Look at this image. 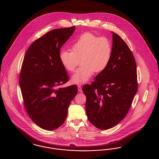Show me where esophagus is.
Here are the masks:
<instances>
[{
  "mask_svg": "<svg viewBox=\"0 0 159 159\" xmlns=\"http://www.w3.org/2000/svg\"><path fill=\"white\" fill-rule=\"evenodd\" d=\"M78 91L79 92H82V86L80 85H78Z\"/></svg>",
  "mask_w": 159,
  "mask_h": 159,
  "instance_id": "34e87169",
  "label": "esophagus"
}]
</instances>
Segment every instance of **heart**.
<instances>
[{
  "label": "heart",
  "instance_id": "obj_1",
  "mask_svg": "<svg viewBox=\"0 0 159 159\" xmlns=\"http://www.w3.org/2000/svg\"><path fill=\"white\" fill-rule=\"evenodd\" d=\"M71 51H61L59 58L61 65L67 71L73 72L80 59L82 66L72 76L71 82L82 84L88 82L94 72L106 69L112 57V45L106 37H99L86 32L81 34L71 46Z\"/></svg>",
  "mask_w": 159,
  "mask_h": 159
}]
</instances>
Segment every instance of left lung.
Wrapping results in <instances>:
<instances>
[{
	"label": "left lung",
	"mask_w": 159,
	"mask_h": 159,
	"mask_svg": "<svg viewBox=\"0 0 159 159\" xmlns=\"http://www.w3.org/2000/svg\"><path fill=\"white\" fill-rule=\"evenodd\" d=\"M112 57L107 67L82 88L88 120L99 129L111 128L125 117L138 90L136 66L126 43L112 32Z\"/></svg>",
	"instance_id": "1"
}]
</instances>
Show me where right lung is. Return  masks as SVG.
Segmentation results:
<instances>
[{
  "label": "right lung",
  "instance_id": "right-lung-1",
  "mask_svg": "<svg viewBox=\"0 0 159 159\" xmlns=\"http://www.w3.org/2000/svg\"><path fill=\"white\" fill-rule=\"evenodd\" d=\"M75 29L49 31L33 42L23 60L19 82L24 107L32 121L48 130L63 124L77 93V85L59 88L69 79L59 58L61 48Z\"/></svg>",
  "mask_w": 159,
  "mask_h": 159
}]
</instances>
